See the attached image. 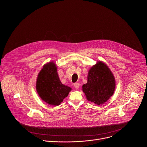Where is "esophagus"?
Wrapping results in <instances>:
<instances>
[{"label": "esophagus", "mask_w": 147, "mask_h": 147, "mask_svg": "<svg viewBox=\"0 0 147 147\" xmlns=\"http://www.w3.org/2000/svg\"><path fill=\"white\" fill-rule=\"evenodd\" d=\"M74 86L75 88H76V89H78V88H79V87H80V84H79V83H78V82H76V83H75L74 84Z\"/></svg>", "instance_id": "esophagus-1"}]
</instances>
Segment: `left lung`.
I'll return each mask as SVG.
<instances>
[{
  "instance_id": "left-lung-1",
  "label": "left lung",
  "mask_w": 147,
  "mask_h": 147,
  "mask_svg": "<svg viewBox=\"0 0 147 147\" xmlns=\"http://www.w3.org/2000/svg\"><path fill=\"white\" fill-rule=\"evenodd\" d=\"M115 88L114 76L108 67L102 61L93 66L88 72V81L82 86L88 100L97 105L107 102Z\"/></svg>"
}]
</instances>
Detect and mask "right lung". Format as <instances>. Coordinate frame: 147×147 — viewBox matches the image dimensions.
Masks as SVG:
<instances>
[{"label":"right lung","instance_id":"1","mask_svg":"<svg viewBox=\"0 0 147 147\" xmlns=\"http://www.w3.org/2000/svg\"><path fill=\"white\" fill-rule=\"evenodd\" d=\"M36 88L42 99L54 106L60 105L71 90L70 87L61 84L53 62L45 65L39 72Z\"/></svg>","mask_w":147,"mask_h":147}]
</instances>
